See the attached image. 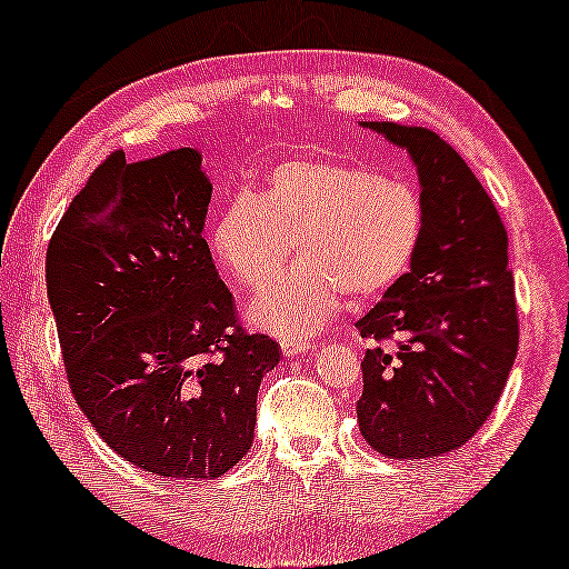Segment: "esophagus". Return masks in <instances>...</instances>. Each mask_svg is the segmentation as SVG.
Segmentation results:
<instances>
[{
  "instance_id": "esophagus-1",
  "label": "esophagus",
  "mask_w": 569,
  "mask_h": 569,
  "mask_svg": "<svg viewBox=\"0 0 569 569\" xmlns=\"http://www.w3.org/2000/svg\"><path fill=\"white\" fill-rule=\"evenodd\" d=\"M308 348H311V343H308V340H301V338H286L281 343V350H283L286 358L303 356V353H308Z\"/></svg>"
}]
</instances>
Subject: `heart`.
Returning <instances> with one entry per match:
<instances>
[{"label": "heart", "instance_id": "heart-1", "mask_svg": "<svg viewBox=\"0 0 569 569\" xmlns=\"http://www.w3.org/2000/svg\"><path fill=\"white\" fill-rule=\"evenodd\" d=\"M426 236L416 186L333 159H288L266 173L261 191L239 189L211 229L213 253L246 288L273 281L293 249L301 258L251 306L258 328L303 338L323 328L350 293H388Z\"/></svg>", "mask_w": 569, "mask_h": 569}]
</instances>
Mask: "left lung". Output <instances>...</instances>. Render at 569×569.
<instances>
[{
    "instance_id": "1",
    "label": "left lung",
    "mask_w": 569,
    "mask_h": 569,
    "mask_svg": "<svg viewBox=\"0 0 569 569\" xmlns=\"http://www.w3.org/2000/svg\"><path fill=\"white\" fill-rule=\"evenodd\" d=\"M418 169L426 236L410 271L358 320L360 436L380 456L422 460L465 446L498 406L518 356L508 231L460 153L422 127L360 121Z\"/></svg>"
}]
</instances>
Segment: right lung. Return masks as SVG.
Instances as JSON below:
<instances>
[{
  "label": "right lung",
  "mask_w": 569,
  "mask_h": 569,
  "mask_svg": "<svg viewBox=\"0 0 569 569\" xmlns=\"http://www.w3.org/2000/svg\"><path fill=\"white\" fill-rule=\"evenodd\" d=\"M201 151L109 153L61 216L47 293L77 406L137 468L213 480L251 450L256 398L281 360L246 333L203 221Z\"/></svg>",
  "instance_id": "right-lung-1"
}]
</instances>
